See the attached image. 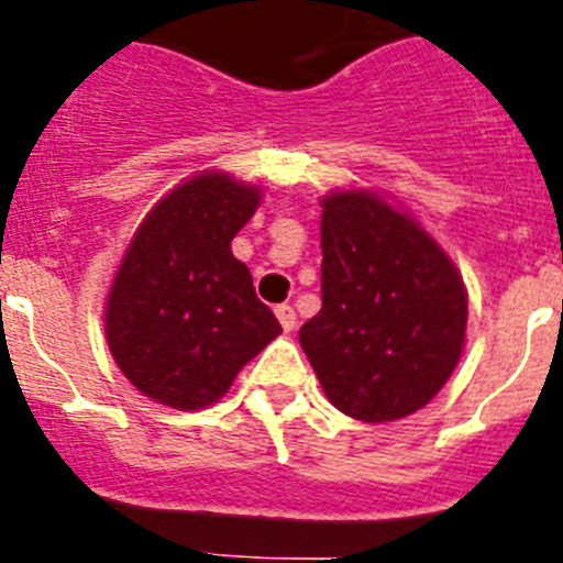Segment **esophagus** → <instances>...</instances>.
<instances>
[{
	"label": "esophagus",
	"mask_w": 563,
	"mask_h": 563,
	"mask_svg": "<svg viewBox=\"0 0 563 563\" xmlns=\"http://www.w3.org/2000/svg\"><path fill=\"white\" fill-rule=\"evenodd\" d=\"M277 312V318H280V324L286 333H291L295 327H298V316H295V307H289V303H280V307L274 309Z\"/></svg>",
	"instance_id": "obj_1"
}]
</instances>
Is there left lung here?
I'll list each match as a JSON object with an SVG mask.
<instances>
[{"label":"left lung","instance_id":"obj_1","mask_svg":"<svg viewBox=\"0 0 563 563\" xmlns=\"http://www.w3.org/2000/svg\"><path fill=\"white\" fill-rule=\"evenodd\" d=\"M321 207V312L300 327V347L335 409L365 423L406 418L459 365L462 277L383 198L335 192Z\"/></svg>","mask_w":563,"mask_h":563}]
</instances>
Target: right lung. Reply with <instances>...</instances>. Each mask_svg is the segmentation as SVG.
Listing matches in <instances>:
<instances>
[{"label":"right lung","mask_w":563,"mask_h":563,"mask_svg":"<svg viewBox=\"0 0 563 563\" xmlns=\"http://www.w3.org/2000/svg\"><path fill=\"white\" fill-rule=\"evenodd\" d=\"M256 203L260 189L198 175L136 230L110 286L104 330L122 374L152 400L210 406L283 330L247 265L230 254Z\"/></svg>","instance_id":"right-lung-1"}]
</instances>
